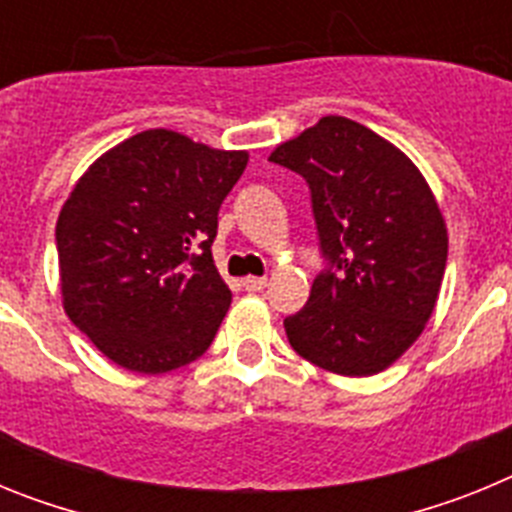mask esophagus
<instances>
[{
  "label": "esophagus",
  "mask_w": 512,
  "mask_h": 512,
  "mask_svg": "<svg viewBox=\"0 0 512 512\" xmlns=\"http://www.w3.org/2000/svg\"><path fill=\"white\" fill-rule=\"evenodd\" d=\"M266 277H246L243 279V287L248 289V292H259V289L266 287Z\"/></svg>",
  "instance_id": "esophagus-1"
}]
</instances>
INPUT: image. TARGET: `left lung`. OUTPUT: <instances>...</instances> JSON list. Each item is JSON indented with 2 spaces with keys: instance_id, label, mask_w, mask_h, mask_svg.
<instances>
[{
  "instance_id": "1",
  "label": "left lung",
  "mask_w": 512,
  "mask_h": 512,
  "mask_svg": "<svg viewBox=\"0 0 512 512\" xmlns=\"http://www.w3.org/2000/svg\"><path fill=\"white\" fill-rule=\"evenodd\" d=\"M269 161L307 179L320 248L338 269L284 320L289 343L341 377L384 372L436 310L449 253L436 194L395 143L341 115L279 143Z\"/></svg>"
}]
</instances>
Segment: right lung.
I'll return each mask as SVG.
<instances>
[{
  "label": "right lung",
  "mask_w": 512,
  "mask_h": 512,
  "mask_svg": "<svg viewBox=\"0 0 512 512\" xmlns=\"http://www.w3.org/2000/svg\"><path fill=\"white\" fill-rule=\"evenodd\" d=\"M246 164L153 128L79 176L56 223L61 302L117 366L166 374L210 348L233 300L210 251L217 210Z\"/></svg>",
  "instance_id": "1"
}]
</instances>
